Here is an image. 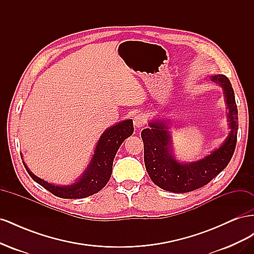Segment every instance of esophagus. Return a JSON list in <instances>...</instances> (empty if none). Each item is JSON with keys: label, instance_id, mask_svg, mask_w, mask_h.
<instances>
[{"label": "esophagus", "instance_id": "obj_1", "mask_svg": "<svg viewBox=\"0 0 254 254\" xmlns=\"http://www.w3.org/2000/svg\"><path fill=\"white\" fill-rule=\"evenodd\" d=\"M146 122H147V120H146L145 115L137 114V115H135L134 119H133V125L136 128H141L146 124Z\"/></svg>", "mask_w": 254, "mask_h": 254}]
</instances>
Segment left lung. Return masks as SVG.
Instances as JSON below:
<instances>
[{
    "instance_id": "obj_1",
    "label": "left lung",
    "mask_w": 254,
    "mask_h": 254,
    "mask_svg": "<svg viewBox=\"0 0 254 254\" xmlns=\"http://www.w3.org/2000/svg\"><path fill=\"white\" fill-rule=\"evenodd\" d=\"M224 88L229 108L231 132L218 149L211 155L190 164L177 162L171 151V135L162 122L150 123L141 136L144 143V162L150 179L161 189L173 193H188L204 187L229 164L237 141L238 117L231 82L225 75L211 77Z\"/></svg>"
}]
</instances>
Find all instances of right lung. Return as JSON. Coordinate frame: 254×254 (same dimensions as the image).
Instances as JSON below:
<instances>
[{
	"label": "right lung",
	"mask_w": 254,
	"mask_h": 254,
	"mask_svg": "<svg viewBox=\"0 0 254 254\" xmlns=\"http://www.w3.org/2000/svg\"><path fill=\"white\" fill-rule=\"evenodd\" d=\"M133 133L131 120L121 122L103 133L98 140L90 165L81 178L68 187H57L38 178L24 164L29 176L53 195L60 198H84L101 190L109 181L112 174V164L117 151L125 139Z\"/></svg>",
	"instance_id": "1"
}]
</instances>
